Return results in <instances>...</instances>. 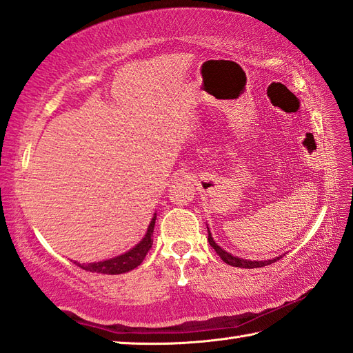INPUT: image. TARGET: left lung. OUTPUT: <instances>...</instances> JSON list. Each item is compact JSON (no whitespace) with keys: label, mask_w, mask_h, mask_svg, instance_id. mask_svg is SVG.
<instances>
[{"label":"left lung","mask_w":353,"mask_h":353,"mask_svg":"<svg viewBox=\"0 0 353 353\" xmlns=\"http://www.w3.org/2000/svg\"><path fill=\"white\" fill-rule=\"evenodd\" d=\"M208 241H209V244H211L212 249L216 252V254H219V256H220L224 262H226V264H229V265H232V267H239V268H259V267H265V265L273 264V262L279 261V259L282 258V256H279V258L268 259V261H249V259H243V258L234 256V254H230V253H228L226 250H223L221 247L214 241V238H212V235H211V232H209V229H208Z\"/></svg>","instance_id":"obj_1"}]
</instances>
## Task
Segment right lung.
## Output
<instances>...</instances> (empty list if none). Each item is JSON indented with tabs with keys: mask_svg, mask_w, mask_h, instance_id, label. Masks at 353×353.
<instances>
[{
	"mask_svg": "<svg viewBox=\"0 0 353 353\" xmlns=\"http://www.w3.org/2000/svg\"><path fill=\"white\" fill-rule=\"evenodd\" d=\"M154 221H156V214L150 221V226L147 229L145 236L142 238V241L139 244H137L133 247L132 250L125 252L119 256H115L108 261H100V262H91V264H76L86 270V272L91 273H103V274H121V273H127L130 270L137 268L142 261H144L145 254L148 253V250L152 249L153 245V230H154Z\"/></svg>",
	"mask_w": 353,
	"mask_h": 353,
	"instance_id": "obj_1",
	"label": "right lung"
}]
</instances>
